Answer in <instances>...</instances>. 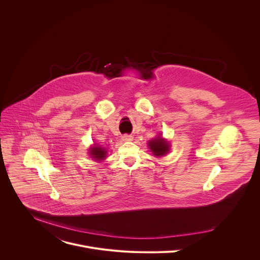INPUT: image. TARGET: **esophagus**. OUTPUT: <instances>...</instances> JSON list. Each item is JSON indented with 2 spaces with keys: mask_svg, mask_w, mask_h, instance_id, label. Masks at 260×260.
<instances>
[{
  "mask_svg": "<svg viewBox=\"0 0 260 260\" xmlns=\"http://www.w3.org/2000/svg\"><path fill=\"white\" fill-rule=\"evenodd\" d=\"M134 137L132 135H123L122 136V140L123 141H133Z\"/></svg>",
  "mask_w": 260,
  "mask_h": 260,
  "instance_id": "obj_1",
  "label": "esophagus"
}]
</instances>
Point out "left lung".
<instances>
[{
  "label": "left lung",
  "mask_w": 260,
  "mask_h": 260,
  "mask_svg": "<svg viewBox=\"0 0 260 260\" xmlns=\"http://www.w3.org/2000/svg\"><path fill=\"white\" fill-rule=\"evenodd\" d=\"M168 143L160 137L149 142V148L155 156H164L169 151Z\"/></svg>",
  "instance_id": "left-lung-1"
}]
</instances>
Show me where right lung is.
Instances as JSON below:
<instances>
[{"label": "right lung", "instance_id": "1", "mask_svg": "<svg viewBox=\"0 0 260 260\" xmlns=\"http://www.w3.org/2000/svg\"><path fill=\"white\" fill-rule=\"evenodd\" d=\"M107 151L104 149V148L101 147H92L90 150V155L92 156V158H95L98 160H102L103 158H105Z\"/></svg>", "mask_w": 260, "mask_h": 260}]
</instances>
